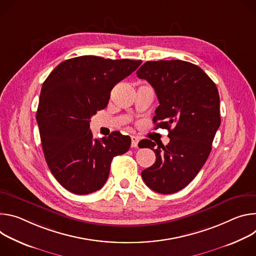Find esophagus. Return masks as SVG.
I'll list each match as a JSON object with an SVG mask.
<instances>
[{"mask_svg": "<svg viewBox=\"0 0 256 256\" xmlns=\"http://www.w3.org/2000/svg\"><path fill=\"white\" fill-rule=\"evenodd\" d=\"M138 138L136 136H131V148H137L138 146Z\"/></svg>", "mask_w": 256, "mask_h": 256, "instance_id": "34e87169", "label": "esophagus"}]
</instances>
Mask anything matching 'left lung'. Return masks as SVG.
<instances>
[{
    "mask_svg": "<svg viewBox=\"0 0 256 256\" xmlns=\"http://www.w3.org/2000/svg\"><path fill=\"white\" fill-rule=\"evenodd\" d=\"M136 74L154 88L160 106L152 121L156 128L168 129L170 138L166 146L140 141L139 148L156 156L141 176L154 191L175 193L194 179L210 154L220 124L218 92L202 68L181 60L150 61Z\"/></svg>",
    "mask_w": 256,
    "mask_h": 256,
    "instance_id": "1",
    "label": "left lung"
}]
</instances>
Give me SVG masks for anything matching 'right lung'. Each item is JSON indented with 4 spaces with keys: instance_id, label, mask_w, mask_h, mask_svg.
<instances>
[{
    "instance_id": "1",
    "label": "right lung",
    "mask_w": 256,
    "mask_h": 256,
    "mask_svg": "<svg viewBox=\"0 0 256 256\" xmlns=\"http://www.w3.org/2000/svg\"><path fill=\"white\" fill-rule=\"evenodd\" d=\"M141 63L81 56L59 64L44 80L36 112L42 150L50 171L70 192L100 190L114 156L130 148L131 138L119 131L94 139L90 123L106 106L112 88Z\"/></svg>"
}]
</instances>
